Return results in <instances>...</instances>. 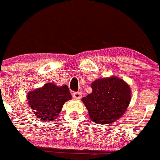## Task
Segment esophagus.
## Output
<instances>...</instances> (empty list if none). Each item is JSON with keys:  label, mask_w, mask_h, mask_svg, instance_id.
<instances>
[{"label": "esophagus", "mask_w": 160, "mask_h": 160, "mask_svg": "<svg viewBox=\"0 0 160 160\" xmlns=\"http://www.w3.org/2000/svg\"><path fill=\"white\" fill-rule=\"evenodd\" d=\"M72 97L75 98V99H80L82 97V93L80 92H72Z\"/></svg>", "instance_id": "obj_1"}]
</instances>
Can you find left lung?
I'll return each mask as SVG.
<instances>
[{"mask_svg":"<svg viewBox=\"0 0 160 160\" xmlns=\"http://www.w3.org/2000/svg\"><path fill=\"white\" fill-rule=\"evenodd\" d=\"M92 88V93L82 98L91 119L98 124H110L120 118L130 102L129 85L112 77L96 80Z\"/></svg>","mask_w":160,"mask_h":160,"instance_id":"8db88e82","label":"left lung"}]
</instances>
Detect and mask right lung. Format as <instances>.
<instances>
[{
	"label": "right lung",
	"instance_id": "right-lung-1",
	"mask_svg": "<svg viewBox=\"0 0 160 160\" xmlns=\"http://www.w3.org/2000/svg\"><path fill=\"white\" fill-rule=\"evenodd\" d=\"M71 98L68 86L58 87L51 83L29 92L28 95V103L36 117L48 122L58 118L64 103Z\"/></svg>",
	"mask_w": 160,
	"mask_h": 160
}]
</instances>
